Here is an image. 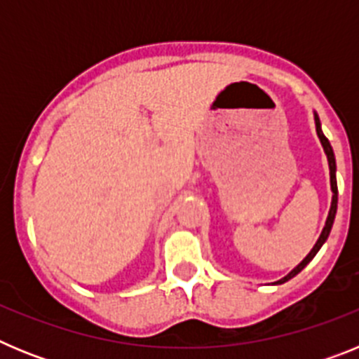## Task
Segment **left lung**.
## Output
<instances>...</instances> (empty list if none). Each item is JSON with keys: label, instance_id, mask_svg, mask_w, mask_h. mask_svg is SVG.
Listing matches in <instances>:
<instances>
[{"label": "left lung", "instance_id": "left-lung-1", "mask_svg": "<svg viewBox=\"0 0 359 359\" xmlns=\"http://www.w3.org/2000/svg\"><path fill=\"white\" fill-rule=\"evenodd\" d=\"M315 126H316V135H318L320 138V144H322L323 147V152H325V156H327V161H329V174H331V190H332V201H331V208H329V215H327V221H325V226H323L322 233H320L318 241H316V244L313 246V250H311L309 253H307V257L304 259L300 264L297 266V268H293L290 271V273L286 275L284 278H280V280H277L275 284H284V282H287L290 278H293L294 275H298L300 271H302L304 268H306L307 264H309L311 261H313V257L318 253V250L322 248L323 243L327 241L329 233H331V228H332V223H334V215H336V208H338V185H336V160H334V152H332V147L331 144H329V140L325 138V135H323L322 131V123H320V118L318 115L315 113Z\"/></svg>", "mask_w": 359, "mask_h": 359}]
</instances>
